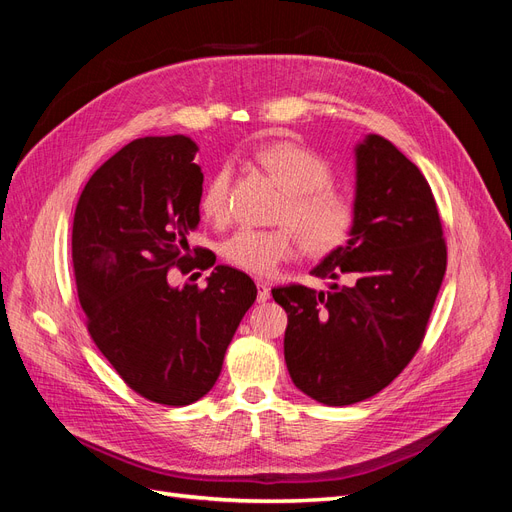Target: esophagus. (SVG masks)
I'll use <instances>...</instances> for the list:
<instances>
[{"instance_id":"esophagus-1","label":"esophagus","mask_w":512,"mask_h":512,"mask_svg":"<svg viewBox=\"0 0 512 512\" xmlns=\"http://www.w3.org/2000/svg\"><path fill=\"white\" fill-rule=\"evenodd\" d=\"M256 286H258V303L269 301L271 299V284L265 280H258Z\"/></svg>"}]
</instances>
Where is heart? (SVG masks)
Segmentation results:
<instances>
[{
	"instance_id": "obj_1",
	"label": "heart",
	"mask_w": 512,
	"mask_h": 512,
	"mask_svg": "<svg viewBox=\"0 0 512 512\" xmlns=\"http://www.w3.org/2000/svg\"><path fill=\"white\" fill-rule=\"evenodd\" d=\"M258 162L282 185L286 198L277 207V226L269 230L239 228L224 241L222 256L232 267L252 275H269L280 262L294 258L299 250L324 256L342 247L354 228V205L342 192L331 188L333 173L329 164L314 151L297 143H273L258 151ZM230 168L215 173L200 198V209L213 222H226L230 205ZM298 230L296 236L289 228Z\"/></svg>"
}]
</instances>
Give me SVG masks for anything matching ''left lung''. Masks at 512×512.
<instances>
[{
	"label": "left lung",
	"mask_w": 512,
	"mask_h": 512,
	"mask_svg": "<svg viewBox=\"0 0 512 512\" xmlns=\"http://www.w3.org/2000/svg\"><path fill=\"white\" fill-rule=\"evenodd\" d=\"M354 158L352 235L312 269L333 284L271 290L288 314L290 378L324 406L374 397L404 371L446 271L440 213L421 170L378 134H367ZM342 274L347 284L337 285Z\"/></svg>",
	"instance_id": "8db88e82"
}]
</instances>
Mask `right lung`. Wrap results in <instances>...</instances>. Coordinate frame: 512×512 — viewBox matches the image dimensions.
Here are the masks:
<instances>
[{
  "instance_id": "obj_1",
  "label": "right lung",
  "mask_w": 512,
  "mask_h": 512,
  "mask_svg": "<svg viewBox=\"0 0 512 512\" xmlns=\"http://www.w3.org/2000/svg\"><path fill=\"white\" fill-rule=\"evenodd\" d=\"M192 138L147 136L108 158L79 198L72 226L76 292L87 329L132 391L188 406L218 380L241 318L256 301L250 275L214 267L208 288L167 282V271L215 265L190 260L203 173Z\"/></svg>"
}]
</instances>
